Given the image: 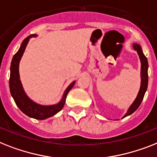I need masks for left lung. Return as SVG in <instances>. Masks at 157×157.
Segmentation results:
<instances>
[{"mask_svg":"<svg viewBox=\"0 0 157 157\" xmlns=\"http://www.w3.org/2000/svg\"><path fill=\"white\" fill-rule=\"evenodd\" d=\"M133 48L135 51L137 52L138 53L141 62V85H140V89L138 93V95L136 97V100L134 101V102L132 103L131 106L129 107L127 112L123 116V118L127 117L128 115H131L133 114L134 112L136 111V109H138L139 106L140 105L141 102H142L144 97L145 92L147 91V84H148V74H147V68H148V63H147V59L146 58L143 51L141 49V47L137 43H134Z\"/></svg>","mask_w":157,"mask_h":157,"instance_id":"left-lung-1","label":"left lung"}]
</instances>
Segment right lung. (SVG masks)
Segmentation results:
<instances>
[{"label": "right lung", "instance_id": "right-lung-1", "mask_svg": "<svg viewBox=\"0 0 157 157\" xmlns=\"http://www.w3.org/2000/svg\"><path fill=\"white\" fill-rule=\"evenodd\" d=\"M36 34H31L27 38H25L21 43V47L19 48L16 54L13 56L10 65V94L12 95L13 98L14 100L17 107L21 109V112L26 114L30 118L43 120L46 118H50L52 116L57 114L59 111H60L63 109V105L65 104L66 98L68 94V92L71 90L75 85L76 81L71 83L68 87L63 93L62 99L59 103L56 105H42L38 103L33 101L25 93L20 81L19 76V62L21 60V58L23 55L25 49L26 48L28 42L30 38L36 37Z\"/></svg>", "mask_w": 157, "mask_h": 157}]
</instances>
